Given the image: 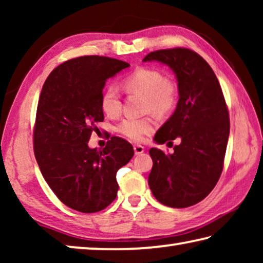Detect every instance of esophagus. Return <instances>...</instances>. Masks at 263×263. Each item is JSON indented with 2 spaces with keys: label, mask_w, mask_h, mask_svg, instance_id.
<instances>
[{
  "label": "esophagus",
  "mask_w": 263,
  "mask_h": 263,
  "mask_svg": "<svg viewBox=\"0 0 263 263\" xmlns=\"http://www.w3.org/2000/svg\"><path fill=\"white\" fill-rule=\"evenodd\" d=\"M133 149H135L136 155H139L141 153H144V151H145L144 146H141V145H135V147H133Z\"/></svg>",
  "instance_id": "1"
}]
</instances>
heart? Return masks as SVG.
I'll use <instances>...</instances> for the list:
<instances>
[{
  "label": "heart",
  "mask_w": 263,
  "mask_h": 263,
  "mask_svg": "<svg viewBox=\"0 0 263 263\" xmlns=\"http://www.w3.org/2000/svg\"><path fill=\"white\" fill-rule=\"evenodd\" d=\"M123 87L127 92L144 95V110L159 116H166L175 109L179 100V88L174 80L164 78L159 69L140 67L123 80ZM101 108L109 117H117L122 111V99L118 89L109 86L101 97ZM157 123L154 118H126L117 130L130 139L141 141L152 132Z\"/></svg>",
  "instance_id": "b5f03b06"
}]
</instances>
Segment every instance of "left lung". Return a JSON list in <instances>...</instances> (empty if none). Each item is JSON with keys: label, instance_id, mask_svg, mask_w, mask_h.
I'll return each instance as SVG.
<instances>
[{"label": "left lung", "instance_id": "8db88e82", "mask_svg": "<svg viewBox=\"0 0 263 263\" xmlns=\"http://www.w3.org/2000/svg\"><path fill=\"white\" fill-rule=\"evenodd\" d=\"M142 61L167 65L175 74L180 99L159 128L157 144L180 139L174 153L151 148L152 194L163 205L188 208L204 199L219 180L230 136V118L220 84L208 62L188 48L151 52Z\"/></svg>", "mask_w": 263, "mask_h": 263}]
</instances>
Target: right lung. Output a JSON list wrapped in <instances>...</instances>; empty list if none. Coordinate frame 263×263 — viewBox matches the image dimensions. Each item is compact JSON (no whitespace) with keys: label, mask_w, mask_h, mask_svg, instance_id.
<instances>
[{"label":"right lung","mask_w":263,"mask_h":263,"mask_svg":"<svg viewBox=\"0 0 263 263\" xmlns=\"http://www.w3.org/2000/svg\"><path fill=\"white\" fill-rule=\"evenodd\" d=\"M130 67L99 55L75 58L58 66L44 83L33 132L34 157L57 197L73 210L92 213L115 201L118 169L130 161V142L112 137L103 149L88 141L103 122L101 97L106 80Z\"/></svg>","instance_id":"add662e5"}]
</instances>
